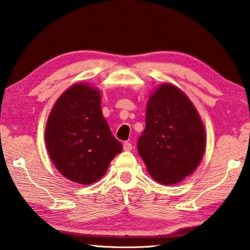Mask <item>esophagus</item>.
<instances>
[{
	"mask_svg": "<svg viewBox=\"0 0 250 250\" xmlns=\"http://www.w3.org/2000/svg\"><path fill=\"white\" fill-rule=\"evenodd\" d=\"M124 150H125V151H130V150H132V145L130 144V142H125L124 144Z\"/></svg>",
	"mask_w": 250,
	"mask_h": 250,
	"instance_id": "34e87169",
	"label": "esophagus"
}]
</instances>
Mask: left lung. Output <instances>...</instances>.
I'll use <instances>...</instances> for the list:
<instances>
[{"label": "left lung", "instance_id": "1", "mask_svg": "<svg viewBox=\"0 0 250 250\" xmlns=\"http://www.w3.org/2000/svg\"><path fill=\"white\" fill-rule=\"evenodd\" d=\"M206 132L189 98L170 83L150 96L146 129L138 139V152L149 175L162 185H175L195 171L203 159Z\"/></svg>", "mask_w": 250, "mask_h": 250}]
</instances>
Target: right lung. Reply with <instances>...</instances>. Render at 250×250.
<instances>
[{"mask_svg": "<svg viewBox=\"0 0 250 250\" xmlns=\"http://www.w3.org/2000/svg\"><path fill=\"white\" fill-rule=\"evenodd\" d=\"M45 144L54 167L81 185L98 181L122 151L101 111V92L88 83L70 86L55 102L45 125Z\"/></svg>", "mask_w": 250, "mask_h": 250, "instance_id": "add662e5", "label": "right lung"}]
</instances>
